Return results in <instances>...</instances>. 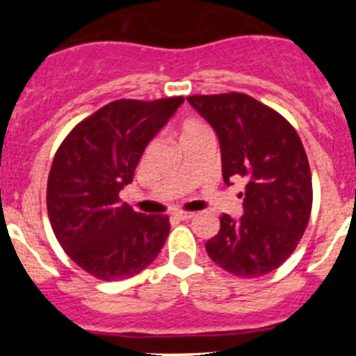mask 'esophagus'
<instances>
[{
    "instance_id": "esophagus-1",
    "label": "esophagus",
    "mask_w": 356,
    "mask_h": 356,
    "mask_svg": "<svg viewBox=\"0 0 356 356\" xmlns=\"http://www.w3.org/2000/svg\"><path fill=\"white\" fill-rule=\"evenodd\" d=\"M174 217L179 218V220H189V218L195 217V213L193 211H174Z\"/></svg>"
}]
</instances>
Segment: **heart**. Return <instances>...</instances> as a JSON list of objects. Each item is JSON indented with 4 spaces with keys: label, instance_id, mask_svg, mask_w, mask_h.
I'll return each instance as SVG.
<instances>
[{
    "label": "heart",
    "instance_id": "1",
    "mask_svg": "<svg viewBox=\"0 0 356 356\" xmlns=\"http://www.w3.org/2000/svg\"><path fill=\"white\" fill-rule=\"evenodd\" d=\"M208 132V129L204 127V124H201L200 120H193V118H188V120L182 122L177 129V139L179 143H184L188 139L196 138V136L204 134Z\"/></svg>",
    "mask_w": 356,
    "mask_h": 356
}]
</instances>
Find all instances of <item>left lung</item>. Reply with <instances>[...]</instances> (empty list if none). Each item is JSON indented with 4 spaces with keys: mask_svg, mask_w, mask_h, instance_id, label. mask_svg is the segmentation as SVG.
<instances>
[{
    "mask_svg": "<svg viewBox=\"0 0 356 356\" xmlns=\"http://www.w3.org/2000/svg\"><path fill=\"white\" fill-rule=\"evenodd\" d=\"M220 141L222 174L245 179V215L220 217L207 253L229 274L253 279L281 267L296 250L312 213V172L296 129L245 92L188 96Z\"/></svg>",
    "mask_w": 356,
    "mask_h": 356,
    "instance_id": "1",
    "label": "left lung"
}]
</instances>
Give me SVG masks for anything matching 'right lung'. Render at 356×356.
I'll return each instance as SVG.
<instances>
[{"mask_svg": "<svg viewBox=\"0 0 356 356\" xmlns=\"http://www.w3.org/2000/svg\"><path fill=\"white\" fill-rule=\"evenodd\" d=\"M182 102L115 99L79 122L56 149L46 188L49 222L60 246L92 277H132L163 248L167 215L134 211L118 193Z\"/></svg>", "mask_w": 356, "mask_h": 356, "instance_id": "1", "label": "right lung"}]
</instances>
